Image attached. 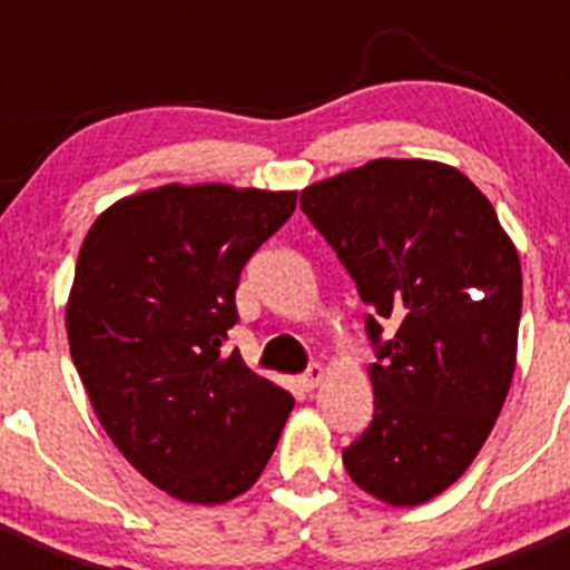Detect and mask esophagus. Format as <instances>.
<instances>
[{
	"instance_id": "esophagus-1",
	"label": "esophagus",
	"mask_w": 570,
	"mask_h": 570,
	"mask_svg": "<svg viewBox=\"0 0 570 570\" xmlns=\"http://www.w3.org/2000/svg\"><path fill=\"white\" fill-rule=\"evenodd\" d=\"M322 376H325V367L322 365H308V371H305V374H299V385L305 387V391H314L316 385H320L322 382Z\"/></svg>"
}]
</instances>
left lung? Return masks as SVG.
<instances>
[{
	"label": "left lung",
	"mask_w": 570,
	"mask_h": 570,
	"mask_svg": "<svg viewBox=\"0 0 570 570\" xmlns=\"http://www.w3.org/2000/svg\"><path fill=\"white\" fill-rule=\"evenodd\" d=\"M371 314L374 420L342 451L347 476L394 508L454 485L500 416L517 367L522 268L462 170L374 159L302 190ZM397 325L381 342V322Z\"/></svg>",
	"instance_id": "left-lung-1"
}]
</instances>
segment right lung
I'll return each mask as SVG.
<instances>
[{"instance_id":"right-lung-1","label":"right lung","mask_w":570,"mask_h":570,"mask_svg":"<svg viewBox=\"0 0 570 570\" xmlns=\"http://www.w3.org/2000/svg\"><path fill=\"white\" fill-rule=\"evenodd\" d=\"M296 190L163 185L97 216L65 308L105 434L174 500L219 505L268 465L294 396L225 351L236 285Z\"/></svg>"}]
</instances>
